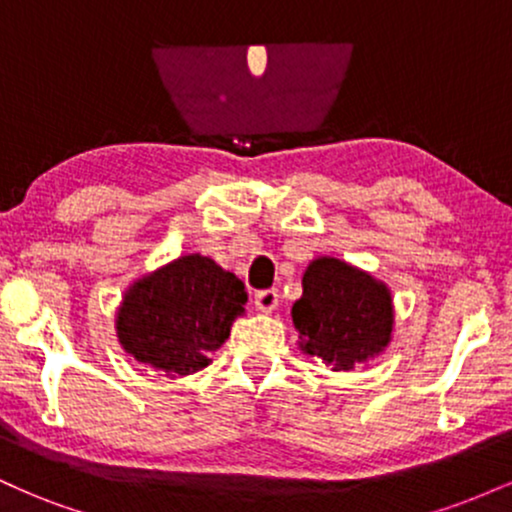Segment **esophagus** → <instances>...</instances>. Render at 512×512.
I'll return each instance as SVG.
<instances>
[{
    "label": "esophagus",
    "instance_id": "1",
    "mask_svg": "<svg viewBox=\"0 0 512 512\" xmlns=\"http://www.w3.org/2000/svg\"><path fill=\"white\" fill-rule=\"evenodd\" d=\"M255 305L262 310V313H272V310L279 305V291L276 289H264L255 293Z\"/></svg>",
    "mask_w": 512,
    "mask_h": 512
}]
</instances>
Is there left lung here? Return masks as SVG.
Segmentation results:
<instances>
[{
    "label": "left lung",
    "mask_w": 512,
    "mask_h": 512,
    "mask_svg": "<svg viewBox=\"0 0 512 512\" xmlns=\"http://www.w3.org/2000/svg\"><path fill=\"white\" fill-rule=\"evenodd\" d=\"M291 315L301 349L334 370H351L380 354L395 322L387 286L334 257H320L305 269L303 296Z\"/></svg>",
    "instance_id": "obj_1"
}]
</instances>
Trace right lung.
I'll return each instance as SVG.
<instances>
[{
  "label": "right lung",
  "mask_w": 512,
  "mask_h": 512,
  "mask_svg": "<svg viewBox=\"0 0 512 512\" xmlns=\"http://www.w3.org/2000/svg\"><path fill=\"white\" fill-rule=\"evenodd\" d=\"M245 301L236 274L209 257L185 255L129 286L117 310V337L146 366L190 375L209 366Z\"/></svg>",
  "instance_id": "obj_1"
}]
</instances>
